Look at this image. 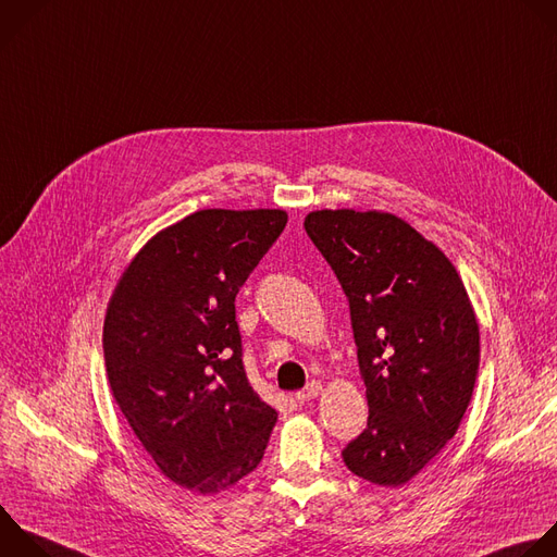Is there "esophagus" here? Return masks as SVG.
<instances>
[{
    "label": "esophagus",
    "instance_id": "1",
    "mask_svg": "<svg viewBox=\"0 0 557 557\" xmlns=\"http://www.w3.org/2000/svg\"><path fill=\"white\" fill-rule=\"evenodd\" d=\"M321 392H323L321 383H314V381H312V383H308L301 392H297V400H299V403H310V400L319 398Z\"/></svg>",
    "mask_w": 557,
    "mask_h": 557
}]
</instances>
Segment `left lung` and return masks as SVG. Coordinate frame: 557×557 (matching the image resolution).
Returning a JSON list of instances; mask_svg holds the SVG:
<instances>
[{"mask_svg": "<svg viewBox=\"0 0 557 557\" xmlns=\"http://www.w3.org/2000/svg\"><path fill=\"white\" fill-rule=\"evenodd\" d=\"M304 227L351 314L367 429L345 466L383 487L411 481L455 437L479 372V323L446 253L389 212L317 210Z\"/></svg>", "mask_w": 557, "mask_h": 557, "instance_id": "8db88e82", "label": "left lung"}]
</instances>
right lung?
Returning a JSON list of instances; mask_svg holds the SVG:
<instances>
[{"label":"right lung","instance_id":"obj_1","mask_svg":"<svg viewBox=\"0 0 557 557\" xmlns=\"http://www.w3.org/2000/svg\"><path fill=\"white\" fill-rule=\"evenodd\" d=\"M284 210H199L126 264L104 314L113 398L172 483L219 494L262 461L277 411L243 367L236 295L286 227Z\"/></svg>","mask_w":557,"mask_h":557}]
</instances>
